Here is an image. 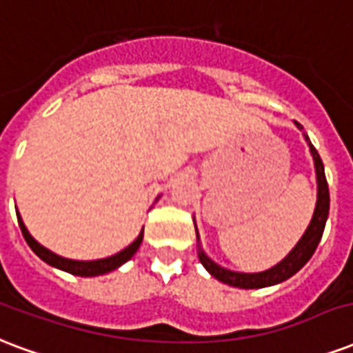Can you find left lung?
<instances>
[{"label":"left lung","mask_w":353,"mask_h":353,"mask_svg":"<svg viewBox=\"0 0 353 353\" xmlns=\"http://www.w3.org/2000/svg\"><path fill=\"white\" fill-rule=\"evenodd\" d=\"M294 124L299 130H303V126L294 121ZM305 141L311 150L312 160H314V171H316V208L312 214V219L309 227H307L305 234L299 238V242L296 243V248L288 253L279 264H275L274 268H270L266 272H259V274H240V272H230L227 268H221L219 264L212 261L210 256H206V253L199 245V261L206 268V272L214 275L217 281H221L229 287L236 288H264L272 287V285H279L283 281H287L288 277H292L294 274H298L301 268L305 266L312 253L316 251L318 242L324 234L325 221H327V214H330V188H327V180H325L324 163L322 158L316 152V148L312 147L311 139L305 134ZM199 240V234H197Z\"/></svg>","instance_id":"left-lung-1"}]
</instances>
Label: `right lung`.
<instances>
[{
  "label": "right lung",
  "instance_id": "obj_1",
  "mask_svg": "<svg viewBox=\"0 0 353 353\" xmlns=\"http://www.w3.org/2000/svg\"><path fill=\"white\" fill-rule=\"evenodd\" d=\"M16 216H18V225H20V229H22V234L26 238V242L31 249H33V253L37 256H41L42 261L50 264V266L59 268L63 272H68V274L72 275H79V277H94V275H104L108 272H113L119 266H123L124 262H128L132 256L136 255V251L139 249L143 242V230L139 232V236L134 240V242L130 243L128 248L123 249V251H119L117 255L108 256V259H100V261H70V259H63V256L55 255L52 253L50 249H46L44 245L37 242L35 238L29 234V230L26 229V225H23L22 217L20 214L16 212Z\"/></svg>",
  "mask_w": 353,
  "mask_h": 353
}]
</instances>
